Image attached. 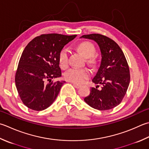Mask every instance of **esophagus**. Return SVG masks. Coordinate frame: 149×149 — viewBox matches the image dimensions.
<instances>
[{"label": "esophagus", "instance_id": "esophagus-1", "mask_svg": "<svg viewBox=\"0 0 149 149\" xmlns=\"http://www.w3.org/2000/svg\"><path fill=\"white\" fill-rule=\"evenodd\" d=\"M72 84H73V86H74L75 88H79V87H81V85H79V84H75V83H72Z\"/></svg>", "mask_w": 149, "mask_h": 149}]
</instances>
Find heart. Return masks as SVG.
<instances>
[{"label":"heart","instance_id":"b5f03b06","mask_svg":"<svg viewBox=\"0 0 149 149\" xmlns=\"http://www.w3.org/2000/svg\"><path fill=\"white\" fill-rule=\"evenodd\" d=\"M77 49L84 57L86 58V63L90 65L94 66L96 61L94 57L95 48L92 43L88 41H83L77 46ZM59 64L61 68H66L68 66V52L66 48L63 49L59 54ZM65 78L67 81L75 84L83 83L84 81L90 76V70L86 68H72L67 71L65 75Z\"/></svg>","mask_w":149,"mask_h":149}]
</instances>
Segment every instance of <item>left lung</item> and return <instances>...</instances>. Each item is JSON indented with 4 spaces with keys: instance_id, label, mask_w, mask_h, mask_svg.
Masks as SVG:
<instances>
[{
    "instance_id": "left-lung-1",
    "label": "left lung",
    "mask_w": 149,
    "mask_h": 149,
    "mask_svg": "<svg viewBox=\"0 0 149 149\" xmlns=\"http://www.w3.org/2000/svg\"><path fill=\"white\" fill-rule=\"evenodd\" d=\"M81 38L94 40L101 54L100 66L92 79L97 84L90 88V94L84 101L92 108L107 110L121 103L130 83V71L126 58L119 45L113 40L101 34L84 35ZM98 84L103 86L98 90Z\"/></svg>"
}]
</instances>
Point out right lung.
Returning a JSON list of instances; mask_svg holds the SVG:
<instances>
[{
    "instance_id": "1",
    "label": "right lung",
    "mask_w": 149,
    "mask_h": 149,
    "mask_svg": "<svg viewBox=\"0 0 149 149\" xmlns=\"http://www.w3.org/2000/svg\"><path fill=\"white\" fill-rule=\"evenodd\" d=\"M76 36L43 34L34 38L25 47L15 80L20 100L29 109L40 111L55 100L65 83L52 81L61 76L59 54Z\"/></svg>"
}]
</instances>
